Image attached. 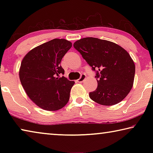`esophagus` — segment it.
<instances>
[{"mask_svg": "<svg viewBox=\"0 0 153 153\" xmlns=\"http://www.w3.org/2000/svg\"><path fill=\"white\" fill-rule=\"evenodd\" d=\"M86 79V76L85 74H82L81 77H79V79H77V82H79V83H82V82H84V81H85V79Z\"/></svg>", "mask_w": 153, "mask_h": 153, "instance_id": "esophagus-1", "label": "esophagus"}]
</instances>
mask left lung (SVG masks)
<instances>
[{"instance_id":"8db88e82","label":"left lung","mask_w":153,"mask_h":153,"mask_svg":"<svg viewBox=\"0 0 153 153\" xmlns=\"http://www.w3.org/2000/svg\"><path fill=\"white\" fill-rule=\"evenodd\" d=\"M92 70H97L98 87L89 97L98 104L112 106L130 92L135 76V64L125 49L111 41L84 38L74 44Z\"/></svg>"}]
</instances>
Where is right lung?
<instances>
[{"label": "right lung", "instance_id": "1", "mask_svg": "<svg viewBox=\"0 0 153 153\" xmlns=\"http://www.w3.org/2000/svg\"><path fill=\"white\" fill-rule=\"evenodd\" d=\"M72 43L55 38L33 48L22 59L20 82L25 92L35 104L44 110L54 111L67 105L75 84L65 77L61 61Z\"/></svg>", "mask_w": 153, "mask_h": 153}]
</instances>
